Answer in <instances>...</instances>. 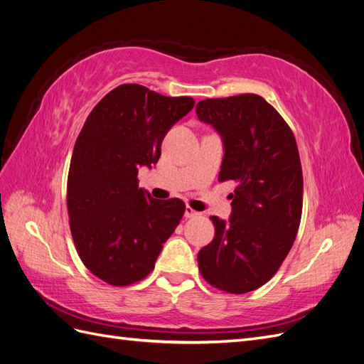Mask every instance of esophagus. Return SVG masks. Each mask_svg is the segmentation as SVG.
<instances>
[{
    "label": "esophagus",
    "mask_w": 364,
    "mask_h": 364,
    "mask_svg": "<svg viewBox=\"0 0 364 364\" xmlns=\"http://www.w3.org/2000/svg\"><path fill=\"white\" fill-rule=\"evenodd\" d=\"M200 215H202V214L194 211V209H193L191 206H186V208H185V217H186V218H196V217H200Z\"/></svg>",
    "instance_id": "34e87169"
}]
</instances>
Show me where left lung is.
<instances>
[{
  "mask_svg": "<svg viewBox=\"0 0 364 364\" xmlns=\"http://www.w3.org/2000/svg\"><path fill=\"white\" fill-rule=\"evenodd\" d=\"M196 114L223 138L218 181L237 183L229 222L211 217L215 235L197 255L199 270L218 290L249 293L278 272L299 229L304 178L296 139L257 94L206 98Z\"/></svg>",
  "mask_w": 364,
  "mask_h": 364,
  "instance_id": "8db88e82",
  "label": "left lung"
}]
</instances>
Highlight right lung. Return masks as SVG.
Returning <instances> with one entry per match:
<instances>
[{"label":"right lung","mask_w":364,"mask_h":364,"mask_svg":"<svg viewBox=\"0 0 364 364\" xmlns=\"http://www.w3.org/2000/svg\"><path fill=\"white\" fill-rule=\"evenodd\" d=\"M194 106L136 83L119 85L87 115L74 144L67 206L77 253L92 274L126 287L155 269L185 213L138 186V168L161 156L167 132Z\"/></svg>","instance_id":"obj_1"}]
</instances>
